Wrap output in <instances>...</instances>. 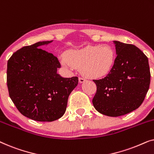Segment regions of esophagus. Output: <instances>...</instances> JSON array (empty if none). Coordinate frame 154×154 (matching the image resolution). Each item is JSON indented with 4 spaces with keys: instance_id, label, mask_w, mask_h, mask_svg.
<instances>
[{
    "instance_id": "1",
    "label": "esophagus",
    "mask_w": 154,
    "mask_h": 154,
    "mask_svg": "<svg viewBox=\"0 0 154 154\" xmlns=\"http://www.w3.org/2000/svg\"><path fill=\"white\" fill-rule=\"evenodd\" d=\"M79 82H80V83H84V82H85V81H86L85 79H84V78H82V77H80L79 79Z\"/></svg>"
}]
</instances>
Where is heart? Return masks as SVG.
<instances>
[{"mask_svg": "<svg viewBox=\"0 0 154 154\" xmlns=\"http://www.w3.org/2000/svg\"><path fill=\"white\" fill-rule=\"evenodd\" d=\"M62 64L69 70L81 69L90 78H100L108 74L115 62V52L109 45L88 46L80 50H71L67 57H60Z\"/></svg>", "mask_w": 154, "mask_h": 154, "instance_id": "b5f03b06", "label": "heart"}]
</instances>
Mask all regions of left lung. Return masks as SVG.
Listing matches in <instances>:
<instances>
[{
	"label": "left lung",
	"mask_w": 154,
	"mask_h": 154,
	"mask_svg": "<svg viewBox=\"0 0 154 154\" xmlns=\"http://www.w3.org/2000/svg\"><path fill=\"white\" fill-rule=\"evenodd\" d=\"M117 57L104 79L93 80L97 86L92 104L102 114L117 117L135 110L144 102L151 81L149 60L132 44L114 41Z\"/></svg>",
	"instance_id": "left-lung-1"
}]
</instances>
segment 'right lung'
I'll use <instances>...</instances> for the list:
<instances>
[{
    "instance_id": "obj_1",
    "label": "right lung",
    "mask_w": 154,
    "mask_h": 154,
    "mask_svg": "<svg viewBox=\"0 0 154 154\" xmlns=\"http://www.w3.org/2000/svg\"><path fill=\"white\" fill-rule=\"evenodd\" d=\"M52 41L24 46L8 62L10 97L23 116L36 121L51 122L64 114L69 94L79 83L77 76L62 78L57 70V57L38 48Z\"/></svg>"
}]
</instances>
